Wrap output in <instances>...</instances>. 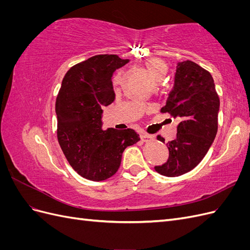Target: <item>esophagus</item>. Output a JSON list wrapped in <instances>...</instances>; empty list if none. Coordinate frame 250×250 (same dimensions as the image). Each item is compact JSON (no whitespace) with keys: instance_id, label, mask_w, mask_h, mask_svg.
<instances>
[{"instance_id":"esophagus-1","label":"esophagus","mask_w":250,"mask_h":250,"mask_svg":"<svg viewBox=\"0 0 250 250\" xmlns=\"http://www.w3.org/2000/svg\"><path fill=\"white\" fill-rule=\"evenodd\" d=\"M141 139H142V141H144V142H147V141H149V140H151V139H153V137H152V135H150V134L146 133V132H142V133H141Z\"/></svg>"}]
</instances>
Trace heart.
Masks as SVG:
<instances>
[{"label": "heart", "instance_id": "obj_1", "mask_svg": "<svg viewBox=\"0 0 250 250\" xmlns=\"http://www.w3.org/2000/svg\"><path fill=\"white\" fill-rule=\"evenodd\" d=\"M146 67L151 76L160 80L162 79L168 71V65L164 60L160 58H151L146 62Z\"/></svg>", "mask_w": 250, "mask_h": 250}]
</instances>
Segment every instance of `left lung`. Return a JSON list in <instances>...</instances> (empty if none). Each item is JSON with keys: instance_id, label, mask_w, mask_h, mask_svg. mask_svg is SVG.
<instances>
[{"instance_id": "1", "label": "left lung", "mask_w": 250, "mask_h": 250, "mask_svg": "<svg viewBox=\"0 0 250 250\" xmlns=\"http://www.w3.org/2000/svg\"><path fill=\"white\" fill-rule=\"evenodd\" d=\"M219 108L220 100L211 75L191 60L178 62L173 87L162 108L179 121L177 134L167 143L168 161L155 166V171L176 177L193 170L216 138ZM157 139L165 143L161 135Z\"/></svg>"}]
</instances>
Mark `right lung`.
Wrapping results in <instances>:
<instances>
[{"label":"right lung","mask_w":250,"mask_h":250,"mask_svg":"<svg viewBox=\"0 0 250 250\" xmlns=\"http://www.w3.org/2000/svg\"><path fill=\"white\" fill-rule=\"evenodd\" d=\"M129 62L118 55H96L66 72L56 98L57 138L72 168L101 181L119 170L124 150L140 141L135 130H103V106L115 100L111 78Z\"/></svg>","instance_id":"add662e5"}]
</instances>
